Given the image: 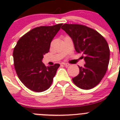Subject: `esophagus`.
<instances>
[{
	"label": "esophagus",
	"instance_id": "obj_1",
	"mask_svg": "<svg viewBox=\"0 0 120 120\" xmlns=\"http://www.w3.org/2000/svg\"><path fill=\"white\" fill-rule=\"evenodd\" d=\"M62 64L64 65H65V66H68V65H70L69 64H68V63H66V62H63L62 63Z\"/></svg>",
	"mask_w": 120,
	"mask_h": 120
}]
</instances>
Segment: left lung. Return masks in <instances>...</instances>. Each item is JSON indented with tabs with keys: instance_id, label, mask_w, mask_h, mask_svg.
I'll return each mask as SVG.
<instances>
[{
	"instance_id": "8db88e82",
	"label": "left lung",
	"mask_w": 120,
	"mask_h": 120,
	"mask_svg": "<svg viewBox=\"0 0 120 120\" xmlns=\"http://www.w3.org/2000/svg\"><path fill=\"white\" fill-rule=\"evenodd\" d=\"M72 39L75 50L85 61L79 75L72 79L78 87L90 90L100 83L106 74L110 50L107 41L98 32L81 24H64L61 27Z\"/></svg>"
}]
</instances>
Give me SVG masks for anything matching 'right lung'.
<instances>
[{
	"mask_svg": "<svg viewBox=\"0 0 120 120\" xmlns=\"http://www.w3.org/2000/svg\"><path fill=\"white\" fill-rule=\"evenodd\" d=\"M62 23L33 29L17 41L13 52L14 63L17 76L27 88L35 92L47 90L60 65L46 67L43 55L49 52L50 43Z\"/></svg>",
	"mask_w": 120,
	"mask_h": 120,
	"instance_id": "right-lung-1",
	"label": "right lung"
}]
</instances>
